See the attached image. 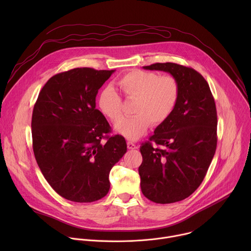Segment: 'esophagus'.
<instances>
[{"mask_svg": "<svg viewBox=\"0 0 251 251\" xmlns=\"http://www.w3.org/2000/svg\"><path fill=\"white\" fill-rule=\"evenodd\" d=\"M127 147H128V149H129V150H135V149H137V148H138L136 144H134L133 142H130V141H128V142H127Z\"/></svg>", "mask_w": 251, "mask_h": 251, "instance_id": "1", "label": "esophagus"}]
</instances>
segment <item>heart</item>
<instances>
[{"label": "heart", "mask_w": 251, "mask_h": 251, "mask_svg": "<svg viewBox=\"0 0 251 251\" xmlns=\"http://www.w3.org/2000/svg\"><path fill=\"white\" fill-rule=\"evenodd\" d=\"M130 100H135L130 118L119 120L114 128L117 133L130 140L144 134L150 124L154 127L166 122L174 112L180 97V84L170 75H160L151 71L133 69L117 82ZM101 113L111 121L121 117V98L111 86L104 87L97 99Z\"/></svg>", "instance_id": "1"}]
</instances>
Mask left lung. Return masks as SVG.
I'll return each instance as SVG.
<instances>
[{"label":"left lung","instance_id":"left-lung-1","mask_svg":"<svg viewBox=\"0 0 251 251\" xmlns=\"http://www.w3.org/2000/svg\"><path fill=\"white\" fill-rule=\"evenodd\" d=\"M143 68L176 77L180 97L169 119L140 148L141 191L157 203L180 201L200 187L216 153V103L206 80L191 67L166 62Z\"/></svg>","mask_w":251,"mask_h":251}]
</instances>
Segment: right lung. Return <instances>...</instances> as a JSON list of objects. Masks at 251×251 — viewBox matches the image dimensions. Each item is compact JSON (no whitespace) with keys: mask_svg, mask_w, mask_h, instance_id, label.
<instances>
[{"mask_svg":"<svg viewBox=\"0 0 251 251\" xmlns=\"http://www.w3.org/2000/svg\"><path fill=\"white\" fill-rule=\"evenodd\" d=\"M115 70L70 69L50 77L31 117L32 148L50 187L62 198L92 202L110 189L109 173L127 151L124 137L111 130L95 108L99 88Z\"/></svg>","mask_w":251,"mask_h":251,"instance_id":"obj_1","label":"right lung"}]
</instances>
